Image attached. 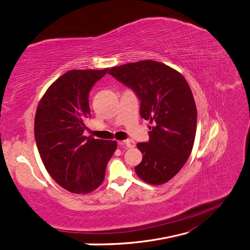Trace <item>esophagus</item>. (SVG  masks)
<instances>
[{
	"label": "esophagus",
	"instance_id": "34e87169",
	"mask_svg": "<svg viewBox=\"0 0 250 250\" xmlns=\"http://www.w3.org/2000/svg\"><path fill=\"white\" fill-rule=\"evenodd\" d=\"M119 145H123V146H125L126 148H134L135 146V143H134V140L132 139H125V140H123V142H120Z\"/></svg>",
	"mask_w": 250,
	"mask_h": 250
}]
</instances>
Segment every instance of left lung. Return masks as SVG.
Masks as SVG:
<instances>
[{
	"label": "left lung",
	"mask_w": 250,
	"mask_h": 250,
	"mask_svg": "<svg viewBox=\"0 0 250 250\" xmlns=\"http://www.w3.org/2000/svg\"><path fill=\"white\" fill-rule=\"evenodd\" d=\"M108 74L136 93L140 116L154 125L149 142L137 144L143 161L136 174L155 186L169 182L186 164L196 133L197 111L187 80L154 60L115 66Z\"/></svg>",
	"instance_id": "left-lung-1"
}]
</instances>
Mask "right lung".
Wrapping results in <instances>:
<instances>
[{"label": "right lung", "mask_w": 250, "mask_h": 250, "mask_svg": "<svg viewBox=\"0 0 250 250\" xmlns=\"http://www.w3.org/2000/svg\"><path fill=\"white\" fill-rule=\"evenodd\" d=\"M107 69L68 70L47 88L37 107L35 138L42 162L49 175L72 193L97 189L117 148L116 140L83 134L91 117L88 93Z\"/></svg>", "instance_id": "obj_1"}]
</instances>
